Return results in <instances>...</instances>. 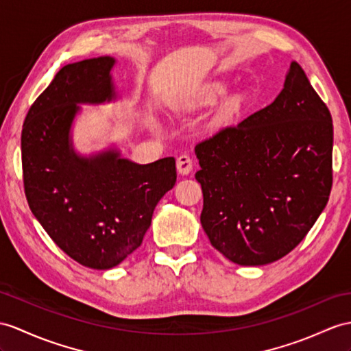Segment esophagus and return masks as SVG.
Returning a JSON list of instances; mask_svg holds the SVG:
<instances>
[{"label":"esophagus","instance_id":"obj_1","mask_svg":"<svg viewBox=\"0 0 351 351\" xmlns=\"http://www.w3.org/2000/svg\"><path fill=\"white\" fill-rule=\"evenodd\" d=\"M193 169V162L187 155H182L177 158V171L178 174L187 176Z\"/></svg>","mask_w":351,"mask_h":351}]
</instances>
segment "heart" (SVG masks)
I'll list each match as a JSON object with an SVG mask.
<instances>
[{"instance_id":"1","label":"heart","mask_w":351,"mask_h":351,"mask_svg":"<svg viewBox=\"0 0 351 351\" xmlns=\"http://www.w3.org/2000/svg\"><path fill=\"white\" fill-rule=\"evenodd\" d=\"M226 92V84L221 82L211 83L208 86H205L198 95H195V98L191 101V106H204V104H211L215 102L219 97L223 95Z\"/></svg>"}]
</instances>
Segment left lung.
Returning a JSON list of instances; mask_svg holds the SVG:
<instances>
[{"mask_svg": "<svg viewBox=\"0 0 351 351\" xmlns=\"http://www.w3.org/2000/svg\"><path fill=\"white\" fill-rule=\"evenodd\" d=\"M332 146L329 110L293 61L269 106L196 144L211 245L244 267L292 252L328 204Z\"/></svg>", "mask_w": 351, "mask_h": 351, "instance_id": "left-lung-1", "label": "left lung"}]
</instances>
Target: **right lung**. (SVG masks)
I'll return each mask as SVG.
<instances>
[{"label":"right lung","mask_w":351,"mask_h":351,"mask_svg":"<svg viewBox=\"0 0 351 351\" xmlns=\"http://www.w3.org/2000/svg\"><path fill=\"white\" fill-rule=\"evenodd\" d=\"M99 56L62 66L31 106L22 130L25 195L32 215L71 259L110 269L138 249L156 204L176 184V159L135 164L117 147L82 155L73 125L82 104L116 101L111 70Z\"/></svg>","instance_id":"1"}]
</instances>
